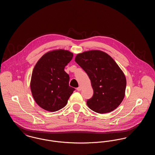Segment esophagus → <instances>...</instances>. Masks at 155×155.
Segmentation results:
<instances>
[{
  "mask_svg": "<svg viewBox=\"0 0 155 155\" xmlns=\"http://www.w3.org/2000/svg\"><path fill=\"white\" fill-rule=\"evenodd\" d=\"M77 90L78 91H80L81 90V87H78L77 88Z\"/></svg>",
  "mask_w": 155,
  "mask_h": 155,
  "instance_id": "esophagus-1",
  "label": "esophagus"
}]
</instances>
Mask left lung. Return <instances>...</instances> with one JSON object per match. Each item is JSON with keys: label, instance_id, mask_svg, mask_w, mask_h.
Instances as JSON below:
<instances>
[{"label": "left lung", "instance_id": "obj_1", "mask_svg": "<svg viewBox=\"0 0 155 155\" xmlns=\"http://www.w3.org/2000/svg\"><path fill=\"white\" fill-rule=\"evenodd\" d=\"M75 62L88 75L94 90L87 104L103 114L115 110L125 95L126 78L117 64L104 52L94 50L78 54Z\"/></svg>", "mask_w": 155, "mask_h": 155}]
</instances>
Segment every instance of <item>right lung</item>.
<instances>
[{
  "label": "right lung",
  "mask_w": 155,
  "mask_h": 155,
  "mask_svg": "<svg viewBox=\"0 0 155 155\" xmlns=\"http://www.w3.org/2000/svg\"><path fill=\"white\" fill-rule=\"evenodd\" d=\"M73 57L71 52L59 49L46 53L38 61L30 87L35 101L41 108L56 111L66 105L75 89L69 86L70 77L64 67Z\"/></svg>",
  "instance_id": "right-lung-1"
}]
</instances>
